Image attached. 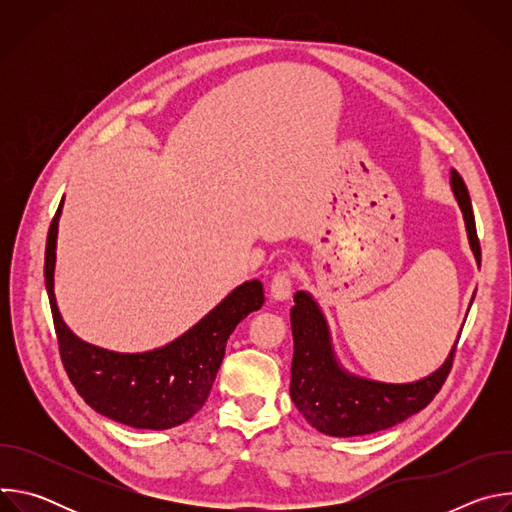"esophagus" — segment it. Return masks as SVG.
Here are the masks:
<instances>
[{
	"mask_svg": "<svg viewBox=\"0 0 512 512\" xmlns=\"http://www.w3.org/2000/svg\"><path fill=\"white\" fill-rule=\"evenodd\" d=\"M291 285H294V277H291L289 271H279L273 275L269 283V294L275 302H283L291 296Z\"/></svg>",
	"mask_w": 512,
	"mask_h": 512,
	"instance_id": "esophagus-1",
	"label": "esophagus"
}]
</instances>
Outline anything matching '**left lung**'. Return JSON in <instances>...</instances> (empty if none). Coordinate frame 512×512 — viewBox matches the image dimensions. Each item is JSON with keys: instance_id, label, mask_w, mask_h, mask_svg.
Masks as SVG:
<instances>
[{"instance_id": "1", "label": "left lung", "mask_w": 512, "mask_h": 512, "mask_svg": "<svg viewBox=\"0 0 512 512\" xmlns=\"http://www.w3.org/2000/svg\"><path fill=\"white\" fill-rule=\"evenodd\" d=\"M450 186L464 214L470 249L480 265V243L470 194L456 170H450ZM289 318L294 334L291 401L312 427L334 437L375 433L421 411L442 389L458 346L456 340L442 367L419 381L383 383L358 377L342 367L332 344L328 320L310 291H296Z\"/></svg>"}]
</instances>
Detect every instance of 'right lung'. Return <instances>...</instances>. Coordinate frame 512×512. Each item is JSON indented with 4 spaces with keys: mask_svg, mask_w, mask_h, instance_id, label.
I'll list each match as a JSON object with an SVG mask.
<instances>
[{
    "mask_svg": "<svg viewBox=\"0 0 512 512\" xmlns=\"http://www.w3.org/2000/svg\"><path fill=\"white\" fill-rule=\"evenodd\" d=\"M62 202L46 239L44 279L70 383L97 413L135 429H170L188 421L208 399L231 332L263 306V283L251 279L237 285L202 320L160 348L115 352L89 344L64 324L54 296Z\"/></svg>",
    "mask_w": 512,
    "mask_h": 512,
    "instance_id": "right-lung-1",
    "label": "right lung"
}]
</instances>
